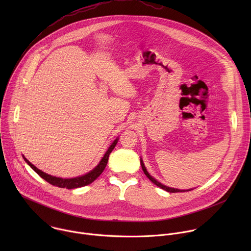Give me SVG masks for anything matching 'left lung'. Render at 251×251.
Returning <instances> with one entry per match:
<instances>
[{
	"instance_id": "1",
	"label": "left lung",
	"mask_w": 251,
	"mask_h": 251,
	"mask_svg": "<svg viewBox=\"0 0 251 251\" xmlns=\"http://www.w3.org/2000/svg\"><path fill=\"white\" fill-rule=\"evenodd\" d=\"M140 162H141L142 170L144 171V174L148 176V178H149V180H150L153 184H155V185H156V186H158L159 188H161V189H163V190H165V191H167V192H169V193H182V192H189V191H192V190H193V189H191V190H180V189L170 188V187H168V186L163 185L162 183H160L159 181H157L155 177H153V176L148 173V171H147V169H146V167H145V165H144V162H143L142 158H140Z\"/></svg>"
}]
</instances>
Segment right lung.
I'll list each match as a JSON object with an SVG mask.
<instances>
[{
	"instance_id": "1",
	"label": "right lung",
	"mask_w": 251,
	"mask_h": 251,
	"mask_svg": "<svg viewBox=\"0 0 251 251\" xmlns=\"http://www.w3.org/2000/svg\"><path fill=\"white\" fill-rule=\"evenodd\" d=\"M119 138H116L112 144L109 146L108 150L106 151V153L104 154V156L102 157V159L100 160V162L97 164V166L91 170L90 172L86 173L85 175L79 176H75V177H70V178H63V177H58V176H54L51 175H49L43 171H41L40 169H38L35 166H33L24 155L23 158L25 161V163L35 172L38 175H40V176H42L44 180H46L48 183H50L52 186H56L58 188H66L68 190L71 189H77V188H81L84 186H87L89 184H91L92 182H94L96 178L102 174V172L104 171L107 162H108V158L110 153L113 151V149L115 148L117 142H118Z\"/></svg>"
}]
</instances>
